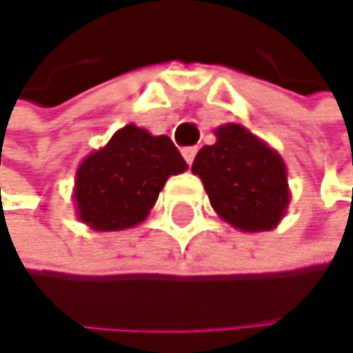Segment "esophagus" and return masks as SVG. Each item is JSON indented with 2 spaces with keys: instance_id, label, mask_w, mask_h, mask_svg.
Here are the masks:
<instances>
[{
  "instance_id": "34e87169",
  "label": "esophagus",
  "mask_w": 353,
  "mask_h": 353,
  "mask_svg": "<svg viewBox=\"0 0 353 353\" xmlns=\"http://www.w3.org/2000/svg\"><path fill=\"white\" fill-rule=\"evenodd\" d=\"M182 157L186 159V163H188V165H192V161H194V157H196V146H188V148H184V150H182Z\"/></svg>"
}]
</instances>
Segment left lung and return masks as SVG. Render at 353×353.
Returning a JSON list of instances; mask_svg holds the SVG:
<instances>
[{"label":"left lung","mask_w":353,"mask_h":353,"mask_svg":"<svg viewBox=\"0 0 353 353\" xmlns=\"http://www.w3.org/2000/svg\"><path fill=\"white\" fill-rule=\"evenodd\" d=\"M192 163L213 211L241 232H268L279 225L291 203L287 163L268 142L239 123L213 132Z\"/></svg>","instance_id":"left-lung-1"}]
</instances>
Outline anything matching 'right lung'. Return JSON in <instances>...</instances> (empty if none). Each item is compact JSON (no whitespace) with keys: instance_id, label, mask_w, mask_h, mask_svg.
<instances>
[{"instance_id":"obj_1","label":"right lung","mask_w":353,"mask_h":353,"mask_svg":"<svg viewBox=\"0 0 353 353\" xmlns=\"http://www.w3.org/2000/svg\"><path fill=\"white\" fill-rule=\"evenodd\" d=\"M186 169L167 136L125 125L79 163L72 188L77 219L96 232L136 228L148 217L165 182Z\"/></svg>"}]
</instances>
